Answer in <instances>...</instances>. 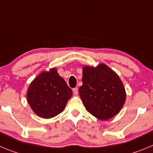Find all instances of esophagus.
Listing matches in <instances>:
<instances>
[{
  "instance_id": "1",
  "label": "esophagus",
  "mask_w": 153,
  "mask_h": 153,
  "mask_svg": "<svg viewBox=\"0 0 153 153\" xmlns=\"http://www.w3.org/2000/svg\"><path fill=\"white\" fill-rule=\"evenodd\" d=\"M72 91H73V94H74V95H77V94H78V88H73Z\"/></svg>"
}]
</instances>
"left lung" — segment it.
<instances>
[{
	"label": "left lung",
	"instance_id": "8db88e82",
	"mask_svg": "<svg viewBox=\"0 0 153 153\" xmlns=\"http://www.w3.org/2000/svg\"><path fill=\"white\" fill-rule=\"evenodd\" d=\"M79 95L88 112L102 121L110 119L122 109L126 100L125 87L119 76L105 64L82 68Z\"/></svg>",
	"mask_w": 153,
	"mask_h": 153
}]
</instances>
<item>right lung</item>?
Wrapping results in <instances>:
<instances>
[{
  "instance_id": "add662e5",
  "label": "right lung",
  "mask_w": 153,
  "mask_h": 153,
  "mask_svg": "<svg viewBox=\"0 0 153 153\" xmlns=\"http://www.w3.org/2000/svg\"><path fill=\"white\" fill-rule=\"evenodd\" d=\"M72 91L56 68L41 72L31 81L27 101L33 112L43 118H51L63 111Z\"/></svg>"
}]
</instances>
